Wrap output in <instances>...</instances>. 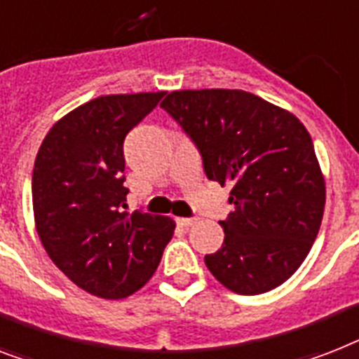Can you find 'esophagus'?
<instances>
[{"label": "esophagus", "mask_w": 359, "mask_h": 359, "mask_svg": "<svg viewBox=\"0 0 359 359\" xmlns=\"http://www.w3.org/2000/svg\"><path fill=\"white\" fill-rule=\"evenodd\" d=\"M177 223H179L180 226H191L195 223V219L194 217H179V219H177Z\"/></svg>", "instance_id": "obj_1"}]
</instances>
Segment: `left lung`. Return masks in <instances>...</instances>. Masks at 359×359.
Returning <instances> with one entry per match:
<instances>
[{
    "label": "left lung",
    "instance_id": "1",
    "mask_svg": "<svg viewBox=\"0 0 359 359\" xmlns=\"http://www.w3.org/2000/svg\"><path fill=\"white\" fill-rule=\"evenodd\" d=\"M197 145L205 173L230 184L225 241L205 256L240 295L275 290L310 252L325 212V177L304 125L243 90H177L160 104Z\"/></svg>",
    "mask_w": 359,
    "mask_h": 359
}]
</instances>
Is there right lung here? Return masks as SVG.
Listing matches in <instances>:
<instances>
[{
    "label": "right lung",
    "instance_id": "right-lung-1",
    "mask_svg": "<svg viewBox=\"0 0 359 359\" xmlns=\"http://www.w3.org/2000/svg\"><path fill=\"white\" fill-rule=\"evenodd\" d=\"M165 92L101 95L49 129L33 170L34 225L58 269L101 299H125L156 271L175 221L125 212V136Z\"/></svg>",
    "mask_w": 359,
    "mask_h": 359
}]
</instances>
